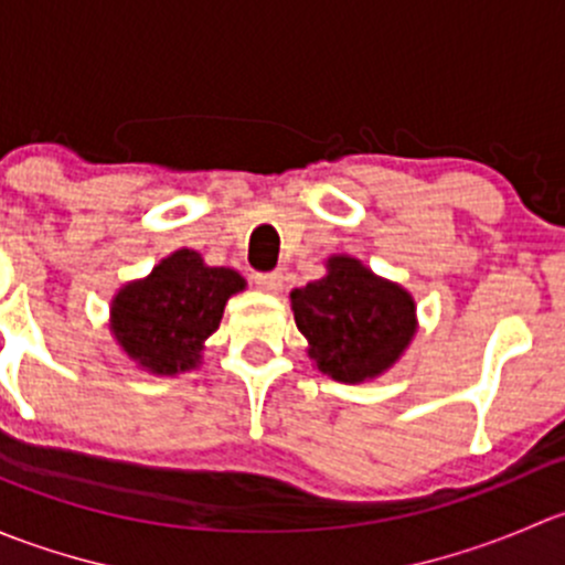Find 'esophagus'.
Here are the masks:
<instances>
[{"mask_svg": "<svg viewBox=\"0 0 565 565\" xmlns=\"http://www.w3.org/2000/svg\"><path fill=\"white\" fill-rule=\"evenodd\" d=\"M254 284L262 289V292L276 295V292H281V289H284V276H281V273H278V270H273V273H256Z\"/></svg>", "mask_w": 565, "mask_h": 565, "instance_id": "34e87169", "label": "esophagus"}]
</instances>
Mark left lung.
<instances>
[{
    "instance_id": "8db88e82",
    "label": "left lung",
    "mask_w": 565,
    "mask_h": 565,
    "mask_svg": "<svg viewBox=\"0 0 565 565\" xmlns=\"http://www.w3.org/2000/svg\"><path fill=\"white\" fill-rule=\"evenodd\" d=\"M292 311L311 361L339 383L383 374L415 333L413 298L350 256H330L328 276L295 289Z\"/></svg>"
}]
</instances>
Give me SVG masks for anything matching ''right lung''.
<instances>
[{"mask_svg": "<svg viewBox=\"0 0 565 565\" xmlns=\"http://www.w3.org/2000/svg\"><path fill=\"white\" fill-rule=\"evenodd\" d=\"M243 287L241 273L207 267L196 250H174L145 281L119 289L111 330L139 366L156 374L185 372L218 330L226 300Z\"/></svg>", "mask_w": 565, "mask_h": 565, "instance_id": "add662e5", "label": "right lung"}]
</instances>
